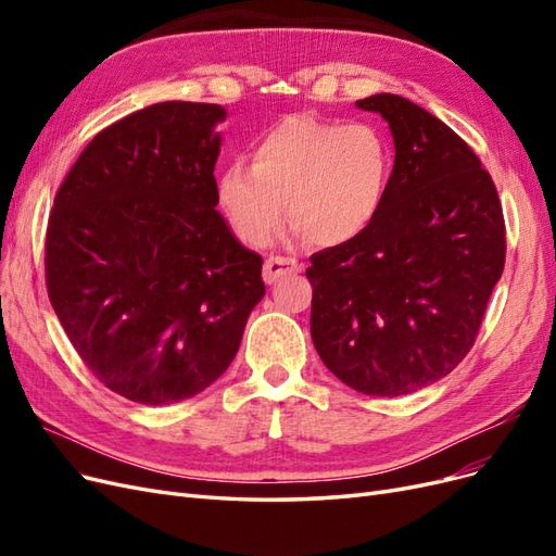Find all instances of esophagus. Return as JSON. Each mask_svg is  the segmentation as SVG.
Returning <instances> with one entry per match:
<instances>
[{"label": "esophagus", "mask_w": 556, "mask_h": 556, "mask_svg": "<svg viewBox=\"0 0 556 556\" xmlns=\"http://www.w3.org/2000/svg\"><path fill=\"white\" fill-rule=\"evenodd\" d=\"M299 271H301V264L292 257H268L264 264V282L274 285L276 280Z\"/></svg>", "instance_id": "34e87169"}]
</instances>
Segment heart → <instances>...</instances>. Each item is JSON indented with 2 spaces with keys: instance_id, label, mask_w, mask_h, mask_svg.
Wrapping results in <instances>:
<instances>
[{
  "instance_id": "1",
  "label": "heart",
  "mask_w": 556,
  "mask_h": 556,
  "mask_svg": "<svg viewBox=\"0 0 556 556\" xmlns=\"http://www.w3.org/2000/svg\"><path fill=\"white\" fill-rule=\"evenodd\" d=\"M390 178L392 146L376 125L292 115L252 148L250 166H225L217 199L250 245L271 241L288 211L294 233L333 248L376 223Z\"/></svg>"
}]
</instances>
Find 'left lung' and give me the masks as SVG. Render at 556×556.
<instances>
[{"label": "left lung", "instance_id": "obj_1", "mask_svg": "<svg viewBox=\"0 0 556 556\" xmlns=\"http://www.w3.org/2000/svg\"><path fill=\"white\" fill-rule=\"evenodd\" d=\"M357 106L390 123L394 169L376 223L311 257V336L352 390L401 396L473 348L506 264V223L492 176L439 117L390 92Z\"/></svg>", "mask_w": 556, "mask_h": 556}]
</instances>
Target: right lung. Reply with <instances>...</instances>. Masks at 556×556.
I'll use <instances>...</instances> for the list:
<instances>
[{"label":"right lung","instance_id":"obj_1","mask_svg":"<svg viewBox=\"0 0 556 556\" xmlns=\"http://www.w3.org/2000/svg\"><path fill=\"white\" fill-rule=\"evenodd\" d=\"M227 111L162 102L102 129L55 194L46 285L99 382L143 406L204 392L266 288L217 206Z\"/></svg>","mask_w":556,"mask_h":556}]
</instances>
